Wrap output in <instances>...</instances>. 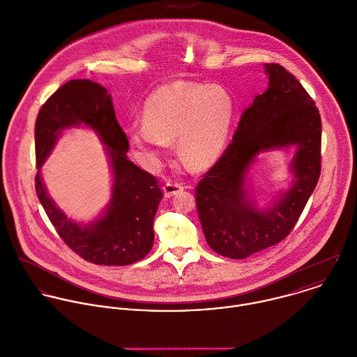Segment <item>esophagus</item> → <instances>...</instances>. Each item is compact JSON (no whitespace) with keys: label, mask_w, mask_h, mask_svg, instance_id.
Returning <instances> with one entry per match:
<instances>
[{"label":"esophagus","mask_w":357,"mask_h":357,"mask_svg":"<svg viewBox=\"0 0 357 357\" xmlns=\"http://www.w3.org/2000/svg\"><path fill=\"white\" fill-rule=\"evenodd\" d=\"M183 190H184V185H183L181 183L166 181V183L163 184V192H165V195H166L167 198L176 195L177 192H180V191H183Z\"/></svg>","instance_id":"34e87169"}]
</instances>
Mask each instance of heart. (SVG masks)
<instances>
[{
    "mask_svg": "<svg viewBox=\"0 0 357 357\" xmlns=\"http://www.w3.org/2000/svg\"><path fill=\"white\" fill-rule=\"evenodd\" d=\"M234 102L220 85L177 81L153 91L144 105V123L128 130L131 145L146 162H156L177 138V153L190 169H205L222 155Z\"/></svg>",
    "mask_w": 357,
    "mask_h": 357,
    "instance_id": "heart-1",
    "label": "heart"
}]
</instances>
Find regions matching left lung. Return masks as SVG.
I'll return each mask as SVG.
<instances>
[{"label": "left lung", "instance_id": "8db88e82", "mask_svg": "<svg viewBox=\"0 0 357 357\" xmlns=\"http://www.w3.org/2000/svg\"><path fill=\"white\" fill-rule=\"evenodd\" d=\"M268 89L243 113L233 141L195 187L198 218L209 247L243 259L293 230L321 174V117L301 84L282 66L265 64ZM296 144L295 181L266 213L250 205L246 170L262 150Z\"/></svg>", "mask_w": 357, "mask_h": 357}]
</instances>
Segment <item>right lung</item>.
I'll list each match as a JSON object with an SVG mask.
<instances>
[{"mask_svg": "<svg viewBox=\"0 0 357 357\" xmlns=\"http://www.w3.org/2000/svg\"><path fill=\"white\" fill-rule=\"evenodd\" d=\"M84 122L108 146L115 183L114 198L105 215L89 227L70 221L47 195L40 167L59 132ZM36 194L52 225L64 243L81 258L96 265H131L153 245V219L163 198L159 181L127 159L128 138L120 127L110 93L91 81L73 79L59 88L42 106L35 127Z\"/></svg>", "mask_w": 357, "mask_h": 357, "instance_id": "right-lung-1", "label": "right lung"}]
</instances>
